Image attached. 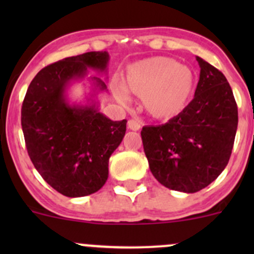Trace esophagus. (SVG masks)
Listing matches in <instances>:
<instances>
[{
	"mask_svg": "<svg viewBox=\"0 0 254 254\" xmlns=\"http://www.w3.org/2000/svg\"><path fill=\"white\" fill-rule=\"evenodd\" d=\"M127 127H129L130 130H132V131H137V130H140L141 125H140V123L137 122V120L130 119L129 122H127Z\"/></svg>",
	"mask_w": 254,
	"mask_h": 254,
	"instance_id": "obj_1",
	"label": "esophagus"
}]
</instances>
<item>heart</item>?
Listing matches in <instances>:
<instances>
[{
  "mask_svg": "<svg viewBox=\"0 0 254 254\" xmlns=\"http://www.w3.org/2000/svg\"><path fill=\"white\" fill-rule=\"evenodd\" d=\"M124 87L142 97V108L152 119L168 122L179 117L190 104L196 88L193 68L175 59L152 56L129 66ZM118 98L124 99L122 92Z\"/></svg>",
  "mask_w": 254,
  "mask_h": 254,
  "instance_id": "1",
  "label": "heart"
}]
</instances>
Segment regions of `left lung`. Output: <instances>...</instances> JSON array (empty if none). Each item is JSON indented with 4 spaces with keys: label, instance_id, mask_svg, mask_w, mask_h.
<instances>
[{
    "label": "left lung",
    "instance_id": "left-lung-1",
    "mask_svg": "<svg viewBox=\"0 0 254 254\" xmlns=\"http://www.w3.org/2000/svg\"><path fill=\"white\" fill-rule=\"evenodd\" d=\"M200 67L193 101L179 117L143 127L151 173L166 188L195 193L227 166L238 124L236 101L221 71L196 56Z\"/></svg>",
    "mask_w": 254,
    "mask_h": 254
}]
</instances>
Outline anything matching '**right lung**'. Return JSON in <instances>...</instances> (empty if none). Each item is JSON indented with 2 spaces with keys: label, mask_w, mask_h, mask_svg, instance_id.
<instances>
[{
  "label": "right lung",
  "mask_w": 254,
  "mask_h": 254,
  "mask_svg": "<svg viewBox=\"0 0 254 254\" xmlns=\"http://www.w3.org/2000/svg\"><path fill=\"white\" fill-rule=\"evenodd\" d=\"M108 51L63 59L37 73L22 106V129L28 155L49 186L68 198L98 191L108 179V163L127 131V120L113 122L99 112L104 79L87 76L88 68L107 75ZM87 78L91 91L83 104L68 99L75 81Z\"/></svg>",
  "instance_id": "right-lung-1"
}]
</instances>
